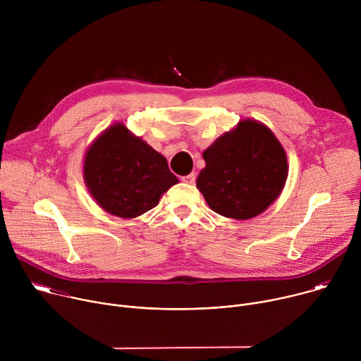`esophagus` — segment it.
<instances>
[{"label": "esophagus", "instance_id": "34e87169", "mask_svg": "<svg viewBox=\"0 0 361 361\" xmlns=\"http://www.w3.org/2000/svg\"><path fill=\"white\" fill-rule=\"evenodd\" d=\"M195 173H191V174H187V176H184V177H181V180L184 181V183H187V184H194L195 183Z\"/></svg>", "mask_w": 361, "mask_h": 361}]
</instances>
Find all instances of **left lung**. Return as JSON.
Listing matches in <instances>:
<instances>
[{
    "label": "left lung",
    "instance_id": "1",
    "mask_svg": "<svg viewBox=\"0 0 361 361\" xmlns=\"http://www.w3.org/2000/svg\"><path fill=\"white\" fill-rule=\"evenodd\" d=\"M205 169L197 178L210 209L247 220L263 213L287 178L286 151L263 124L244 120L202 152Z\"/></svg>",
    "mask_w": 361,
    "mask_h": 361
}]
</instances>
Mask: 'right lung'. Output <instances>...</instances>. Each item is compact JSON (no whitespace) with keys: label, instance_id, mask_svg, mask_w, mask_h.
<instances>
[{"label":"right lung","instance_id":"right-lung-1","mask_svg":"<svg viewBox=\"0 0 361 361\" xmlns=\"http://www.w3.org/2000/svg\"><path fill=\"white\" fill-rule=\"evenodd\" d=\"M87 187L102 209L134 219L156 207L177 177L167 160L121 126H113L88 148L84 163Z\"/></svg>","mask_w":361,"mask_h":361}]
</instances>
